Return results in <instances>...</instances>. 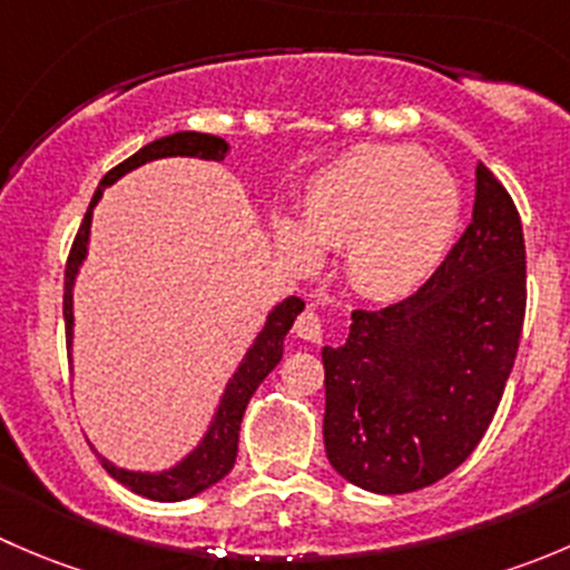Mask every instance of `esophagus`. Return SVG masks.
Masks as SVG:
<instances>
[{
  "label": "esophagus",
  "mask_w": 570,
  "mask_h": 570,
  "mask_svg": "<svg viewBox=\"0 0 570 570\" xmlns=\"http://www.w3.org/2000/svg\"><path fill=\"white\" fill-rule=\"evenodd\" d=\"M295 333L301 338H306V342H320L322 338V320L317 312H312V308H306V312L301 314L295 322Z\"/></svg>",
  "instance_id": "34e87169"
}]
</instances>
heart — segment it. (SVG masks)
I'll return each instance as SVG.
<instances>
[{
	"mask_svg": "<svg viewBox=\"0 0 570 570\" xmlns=\"http://www.w3.org/2000/svg\"><path fill=\"white\" fill-rule=\"evenodd\" d=\"M463 217L455 174L413 146H355L308 184L303 223L278 217L275 237L295 262L342 248L361 295L416 289L452 248Z\"/></svg>",
	"mask_w": 570,
	"mask_h": 570,
	"instance_id": "b5f03b06",
	"label": "heart"
}]
</instances>
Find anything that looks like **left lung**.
Returning a JSON list of instances; mask_svg holds the SVG:
<instances>
[{
	"instance_id": "1",
	"label": "left lung",
	"mask_w": 570,
	"mask_h": 570,
	"mask_svg": "<svg viewBox=\"0 0 570 570\" xmlns=\"http://www.w3.org/2000/svg\"><path fill=\"white\" fill-rule=\"evenodd\" d=\"M527 308L521 217L476 165L471 223L405 301L353 312L342 347H322L325 452L372 493H411L455 471L485 435Z\"/></svg>"
}]
</instances>
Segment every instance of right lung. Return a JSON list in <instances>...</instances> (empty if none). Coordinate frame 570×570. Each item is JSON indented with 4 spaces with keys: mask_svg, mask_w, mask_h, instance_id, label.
<instances>
[{
    "mask_svg": "<svg viewBox=\"0 0 570 570\" xmlns=\"http://www.w3.org/2000/svg\"><path fill=\"white\" fill-rule=\"evenodd\" d=\"M226 154L228 142L223 140V137L204 135V131H176V135L159 137V140L142 146L140 151L131 154L129 159H124L118 168H112L105 178H101L99 189L94 193V200H90L88 212H85V220L82 226H79L77 239H73L66 264L62 317H66L68 358H71L73 344V281H77L79 267H82L85 256H88L90 223H94V209L101 200V195H105V187L118 181V178L129 174V170L140 168V165L146 163H154V159L198 157L212 159V163H223ZM303 308H306V303H303L301 297L292 295L267 314V322H264V327L258 331V336L253 338V344L248 347V353H245V358L239 361L232 381L226 383V392H223L220 405H217L215 416H212L209 430H206L200 444L195 446L187 458H181V461L165 471H129L118 469V465L99 455L107 474L112 476V480H118L120 485L129 488V491L140 493V497L146 499H154V502H181V499L195 497V493L206 491V488H212L215 482H220L223 476L234 469V461H237L239 424H243L245 407H248L258 383L278 366L281 355H284L286 333H289L292 322L297 320V314H301Z\"/></svg>",
    "mask_w": 570,
    "mask_h": 570,
    "instance_id": "obj_1",
    "label": "right lung"
}]
</instances>
